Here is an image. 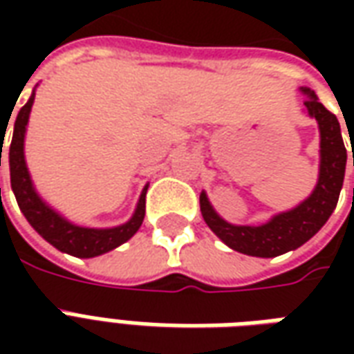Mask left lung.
Wrapping results in <instances>:
<instances>
[{"mask_svg":"<svg viewBox=\"0 0 354 354\" xmlns=\"http://www.w3.org/2000/svg\"><path fill=\"white\" fill-rule=\"evenodd\" d=\"M309 98L304 102L309 115L317 119L320 129V172L319 184L309 199L288 212L274 216L263 225H231L216 214L207 195H201V214L210 230L214 231L223 243L237 252L274 258L307 243L317 231L328 222L334 212L339 192H342L347 149L343 144L342 129L337 117L328 111L309 88H301ZM354 167V153H353Z\"/></svg>","mask_w":354,"mask_h":354,"instance_id":"1","label":"left lung"}]
</instances>
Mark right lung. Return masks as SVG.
<instances>
[{
	"label": "right lung",
	"mask_w": 354,
	"mask_h": 354,
	"mask_svg": "<svg viewBox=\"0 0 354 354\" xmlns=\"http://www.w3.org/2000/svg\"><path fill=\"white\" fill-rule=\"evenodd\" d=\"M34 96H30V100L22 106V109L17 115L15 121V131H12L11 146H9V169H11V187L17 197L22 214L26 216V220L32 223L39 235H41L47 243L57 246L62 252L72 254L77 258H94L104 252L113 250L119 245H123L129 239L140 230V225L144 222L146 216V192L140 195L138 207L136 212L131 220L119 227H111V230H88V227H80L73 225L62 216H58L53 208H49L39 195L35 193L30 174H28L26 161H24V134H26L28 117H30V109L34 104ZM9 124V121H7ZM0 167H1V149H0ZM1 192V189H0Z\"/></svg>",
	"instance_id": "add662e5"
}]
</instances>
